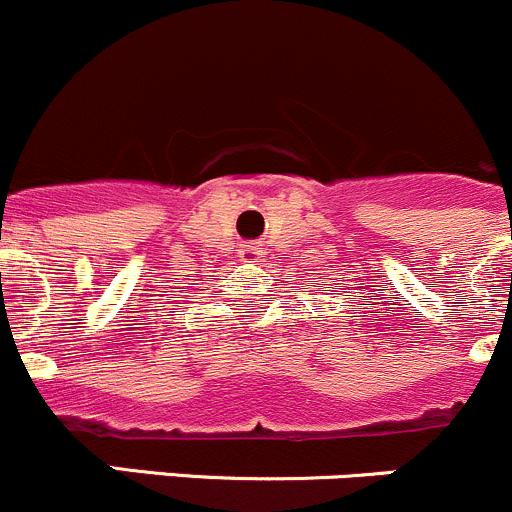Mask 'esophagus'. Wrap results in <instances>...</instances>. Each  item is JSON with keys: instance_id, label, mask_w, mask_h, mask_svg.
<instances>
[{"instance_id": "1", "label": "esophagus", "mask_w": 512, "mask_h": 512, "mask_svg": "<svg viewBox=\"0 0 512 512\" xmlns=\"http://www.w3.org/2000/svg\"><path fill=\"white\" fill-rule=\"evenodd\" d=\"M240 257L245 262H260V257H262V247L260 245H255V242H250V245H245L240 250Z\"/></svg>"}]
</instances>
